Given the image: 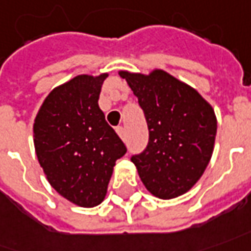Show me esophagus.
I'll return each instance as SVG.
<instances>
[{"label": "esophagus", "mask_w": 251, "mask_h": 251, "mask_svg": "<svg viewBox=\"0 0 251 251\" xmlns=\"http://www.w3.org/2000/svg\"><path fill=\"white\" fill-rule=\"evenodd\" d=\"M117 133H118V136H119V137H121V139L125 140V137H126L125 127H122V126H119V127H117Z\"/></svg>", "instance_id": "obj_1"}]
</instances>
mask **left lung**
<instances>
[{"mask_svg":"<svg viewBox=\"0 0 251 251\" xmlns=\"http://www.w3.org/2000/svg\"><path fill=\"white\" fill-rule=\"evenodd\" d=\"M119 75L139 99L150 132L146 150L132 156L141 181L161 199L183 195L210 161L217 133L214 110L194 88L163 70Z\"/></svg>","mask_w":251,"mask_h":251,"instance_id":"obj_1","label":"left lung"}]
</instances>
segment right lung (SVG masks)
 I'll use <instances>...</instances> for the list:
<instances>
[{"instance_id": "add662e5", "label": "right lung", "mask_w": 251, "mask_h": 251, "mask_svg": "<svg viewBox=\"0 0 251 251\" xmlns=\"http://www.w3.org/2000/svg\"><path fill=\"white\" fill-rule=\"evenodd\" d=\"M107 76L83 74L54 88L32 126L35 154L48 181L81 207L103 202L115 162L126 154L97 103Z\"/></svg>"}]
</instances>
